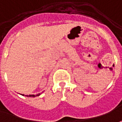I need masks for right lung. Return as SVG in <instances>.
I'll use <instances>...</instances> for the list:
<instances>
[{
  "label": "right lung",
  "instance_id": "right-lung-1",
  "mask_svg": "<svg viewBox=\"0 0 122 122\" xmlns=\"http://www.w3.org/2000/svg\"><path fill=\"white\" fill-rule=\"evenodd\" d=\"M39 95H40V93L37 94L36 96H35V95H29V96H27V97H35V96H39ZM23 96H24V95H23Z\"/></svg>",
  "mask_w": 122,
  "mask_h": 122
}]
</instances>
